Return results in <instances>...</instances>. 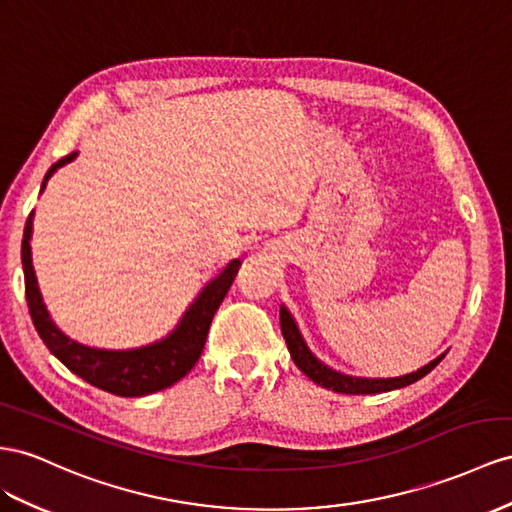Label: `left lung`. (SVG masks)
<instances>
[{
    "instance_id": "left-lung-1",
    "label": "left lung",
    "mask_w": 512,
    "mask_h": 512,
    "mask_svg": "<svg viewBox=\"0 0 512 512\" xmlns=\"http://www.w3.org/2000/svg\"><path fill=\"white\" fill-rule=\"evenodd\" d=\"M280 325H282V336L286 340V347L290 351V357H293V362L297 364V368L308 379H312L316 385H321V388H327V390H334L338 394H381V392L405 388V385L416 383L418 379L428 375V372H431L446 355V353H441L439 357L433 359L431 364H426L420 370L409 372V375H403V377H392V379L349 377V375H342V372H338L334 368L325 366L321 359H316L312 355L306 340H303V336H301L295 319L290 316V312L284 306H280Z\"/></svg>"
}]
</instances>
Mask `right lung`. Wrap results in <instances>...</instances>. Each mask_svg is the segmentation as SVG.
<instances>
[{
	"label": "right lung",
	"instance_id": "right-lung-1",
	"mask_svg": "<svg viewBox=\"0 0 512 512\" xmlns=\"http://www.w3.org/2000/svg\"><path fill=\"white\" fill-rule=\"evenodd\" d=\"M77 153H71L55 161L49 172L45 174V181L40 191L45 189L47 181L53 172L62 168V165L71 163ZM32 219L34 211L30 213L23 230V243H21V262H23V275H25V299L27 308H30L32 323L43 338L47 349L60 359V362L75 372L77 377L88 381L90 385L99 390H105L116 396H146L159 390L170 388L176 381H181L187 372L196 366L202 355L206 336H209V327L213 316L224 301L228 288L232 286L237 271L241 267V260H232L230 265L217 275L215 280L206 284L200 295L193 299L187 312L183 314L181 323L176 325L170 336H165L159 342L146 344L140 349L129 351H105V349H92L84 347L55 327L51 316L43 303V295L38 290L36 273L32 267Z\"/></svg>",
	"mask_w": 512,
	"mask_h": 512
}]
</instances>
